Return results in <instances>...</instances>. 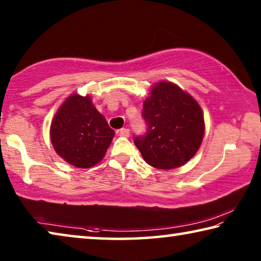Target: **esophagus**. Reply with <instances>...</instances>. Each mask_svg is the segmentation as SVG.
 Wrapping results in <instances>:
<instances>
[{"label": "esophagus", "mask_w": 261, "mask_h": 261, "mask_svg": "<svg viewBox=\"0 0 261 261\" xmlns=\"http://www.w3.org/2000/svg\"><path fill=\"white\" fill-rule=\"evenodd\" d=\"M118 135L122 136V137H129L130 136V130L125 129V127H123V129L118 131Z\"/></svg>", "instance_id": "1"}]
</instances>
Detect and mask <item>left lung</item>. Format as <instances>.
I'll list each match as a JSON object with an SVG mask.
<instances>
[{
    "label": "left lung",
    "instance_id": "8db88e82",
    "mask_svg": "<svg viewBox=\"0 0 261 261\" xmlns=\"http://www.w3.org/2000/svg\"><path fill=\"white\" fill-rule=\"evenodd\" d=\"M141 116L147 129L134 141L149 166L173 169L197 153L204 137V115L197 101L175 84H156L144 101Z\"/></svg>",
    "mask_w": 261,
    "mask_h": 261
}]
</instances>
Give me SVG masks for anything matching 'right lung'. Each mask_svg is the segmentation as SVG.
Returning <instances> with one entry per match:
<instances>
[{
	"instance_id": "add662e5",
	"label": "right lung",
	"mask_w": 261,
	"mask_h": 261,
	"mask_svg": "<svg viewBox=\"0 0 261 261\" xmlns=\"http://www.w3.org/2000/svg\"><path fill=\"white\" fill-rule=\"evenodd\" d=\"M114 135L90 96L77 94L61 106L50 126L56 153L77 168H90L102 160Z\"/></svg>"
}]
</instances>
